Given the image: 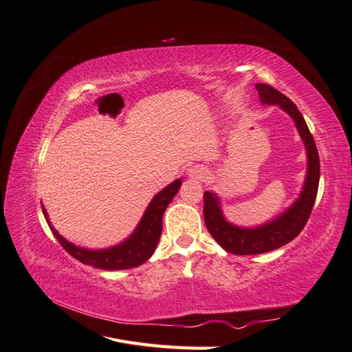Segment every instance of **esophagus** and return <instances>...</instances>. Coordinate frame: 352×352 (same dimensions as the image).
Listing matches in <instances>:
<instances>
[{"instance_id": "1", "label": "esophagus", "mask_w": 352, "mask_h": 352, "mask_svg": "<svg viewBox=\"0 0 352 352\" xmlns=\"http://www.w3.org/2000/svg\"><path fill=\"white\" fill-rule=\"evenodd\" d=\"M206 173H207V170L202 166H195L189 170V175L192 177H197V179H201Z\"/></svg>"}]
</instances>
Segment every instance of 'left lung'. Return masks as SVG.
Returning a JSON list of instances; mask_svg holds the SVG:
<instances>
[{"label": "left lung", "instance_id": "1", "mask_svg": "<svg viewBox=\"0 0 352 352\" xmlns=\"http://www.w3.org/2000/svg\"><path fill=\"white\" fill-rule=\"evenodd\" d=\"M255 88L258 91L261 102L280 105V109L295 120L296 129L307 148L308 168L304 189L295 204L274 221L255 229H241L229 225L221 216L216 195L204 192V220L208 232L221 248L236 255H254L278 250L300 235L305 223L310 219L317 197L318 179H320V158H318L314 138L308 131V126L296 105L267 83H257Z\"/></svg>", "mask_w": 352, "mask_h": 352}]
</instances>
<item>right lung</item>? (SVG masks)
I'll return each mask as SVG.
<instances>
[{
	"label": "right lung",
	"instance_id": "right-lung-1",
	"mask_svg": "<svg viewBox=\"0 0 352 352\" xmlns=\"http://www.w3.org/2000/svg\"><path fill=\"white\" fill-rule=\"evenodd\" d=\"M180 184L182 182L177 179L173 184H170L167 188H164L162 192H158L150 202V206H148L140 226L136 228L133 235L123 243L109 250L89 251L74 247L73 243L67 242L65 238L58 235L57 230L51 226V223H48V225L61 247L65 248L72 257L79 260L80 263L104 270L133 269L145 263L154 254L160 235H162L163 214L167 206L170 204V201L176 195ZM42 211H44V216L48 221L45 210Z\"/></svg>",
	"mask_w": 352,
	"mask_h": 352
}]
</instances>
